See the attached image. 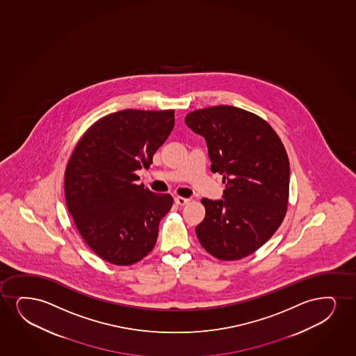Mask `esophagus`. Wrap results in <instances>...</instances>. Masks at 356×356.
<instances>
[{
  "mask_svg": "<svg viewBox=\"0 0 356 356\" xmlns=\"http://www.w3.org/2000/svg\"><path fill=\"white\" fill-rule=\"evenodd\" d=\"M189 201V198L180 197V196L175 197V202H176L178 206H185Z\"/></svg>",
  "mask_w": 356,
  "mask_h": 356,
  "instance_id": "34e87169",
  "label": "esophagus"
}]
</instances>
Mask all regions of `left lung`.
I'll use <instances>...</instances> for the list:
<instances>
[{"label":"left lung","mask_w":356,"mask_h":356,"mask_svg":"<svg viewBox=\"0 0 356 356\" xmlns=\"http://www.w3.org/2000/svg\"><path fill=\"white\" fill-rule=\"evenodd\" d=\"M185 124L204 138L211 171L225 184L224 200H201L206 216L195 229L198 241L220 260L248 257L286 213L290 165L283 143L264 119L232 106L194 111Z\"/></svg>","instance_id":"obj_1"}]
</instances>
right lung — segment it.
I'll return each instance as SVG.
<instances>
[{
	"label": "right lung",
	"instance_id": "1",
	"mask_svg": "<svg viewBox=\"0 0 356 356\" xmlns=\"http://www.w3.org/2000/svg\"><path fill=\"white\" fill-rule=\"evenodd\" d=\"M175 127V111L125 109L101 118L73 150L65 173L68 212L86 243L106 261L138 262L153 250L168 194L137 185Z\"/></svg>",
	"mask_w": 356,
	"mask_h": 356
}]
</instances>
